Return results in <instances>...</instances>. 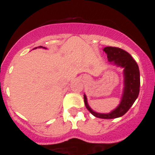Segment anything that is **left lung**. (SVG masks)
<instances>
[{
    "instance_id": "obj_1",
    "label": "left lung",
    "mask_w": 155,
    "mask_h": 155,
    "mask_svg": "<svg viewBox=\"0 0 155 155\" xmlns=\"http://www.w3.org/2000/svg\"><path fill=\"white\" fill-rule=\"evenodd\" d=\"M103 51L111 64H114L124 68V90L120 104L116 109L109 114H99L93 111L87 102V97L84 95L86 108L95 117L103 119H113L120 117L126 114L133 105L139 93L140 87V74L139 66L136 61L125 50L115 47H106Z\"/></svg>"
}]
</instances>
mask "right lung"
I'll list each match as a JSON object with an SVG mask.
<instances>
[{"instance_id":"obj_1","label":"right lung","mask_w":155,"mask_h":155,"mask_svg":"<svg viewBox=\"0 0 155 155\" xmlns=\"http://www.w3.org/2000/svg\"><path fill=\"white\" fill-rule=\"evenodd\" d=\"M41 47V46H40V47ZM44 48H45V47H44Z\"/></svg>"}]
</instances>
